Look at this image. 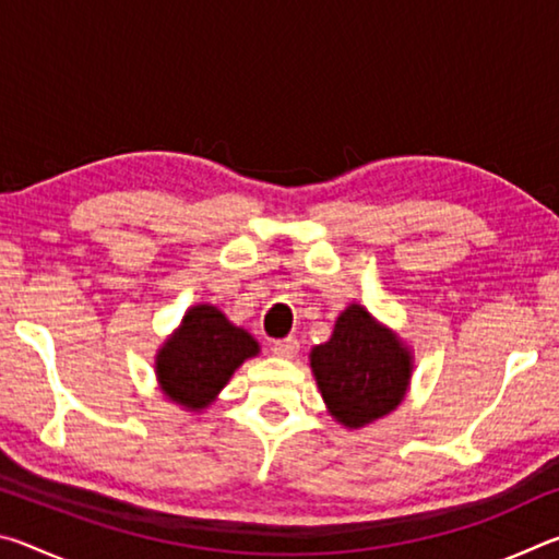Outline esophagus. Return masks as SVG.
Wrapping results in <instances>:
<instances>
[{
    "label": "esophagus",
    "mask_w": 559,
    "mask_h": 559,
    "mask_svg": "<svg viewBox=\"0 0 559 559\" xmlns=\"http://www.w3.org/2000/svg\"><path fill=\"white\" fill-rule=\"evenodd\" d=\"M298 340L296 337H286V340H276L273 343V355L283 357V359H293L298 355Z\"/></svg>",
    "instance_id": "esophagus-1"
}]
</instances>
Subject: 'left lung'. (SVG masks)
Instances as JSON below:
<instances>
[{
	"label": "left lung",
	"instance_id": "1",
	"mask_svg": "<svg viewBox=\"0 0 559 559\" xmlns=\"http://www.w3.org/2000/svg\"><path fill=\"white\" fill-rule=\"evenodd\" d=\"M308 357L328 414L345 429L384 419L409 392L412 347L355 300L337 316L328 343Z\"/></svg>",
	"mask_w": 559,
	"mask_h": 559
}]
</instances>
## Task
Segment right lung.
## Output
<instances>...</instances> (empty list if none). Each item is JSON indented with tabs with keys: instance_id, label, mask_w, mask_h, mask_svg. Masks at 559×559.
Here are the masks:
<instances>
[{
	"instance_id": "add662e5",
	"label": "right lung",
	"mask_w": 559,
	"mask_h": 559,
	"mask_svg": "<svg viewBox=\"0 0 559 559\" xmlns=\"http://www.w3.org/2000/svg\"><path fill=\"white\" fill-rule=\"evenodd\" d=\"M259 353L261 345L249 330L234 325L212 302H197L157 347L159 392L179 409L200 414L216 402L246 359Z\"/></svg>"
}]
</instances>
